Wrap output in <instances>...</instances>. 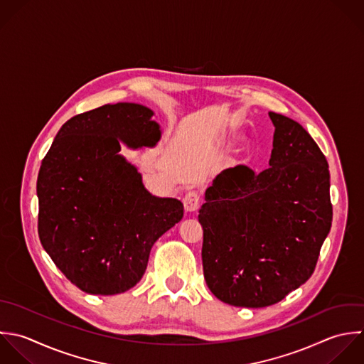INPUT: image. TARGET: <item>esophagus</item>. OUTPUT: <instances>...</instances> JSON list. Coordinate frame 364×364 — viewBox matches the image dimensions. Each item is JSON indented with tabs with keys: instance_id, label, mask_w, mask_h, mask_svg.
<instances>
[{
	"instance_id": "1",
	"label": "esophagus",
	"mask_w": 364,
	"mask_h": 364,
	"mask_svg": "<svg viewBox=\"0 0 364 364\" xmlns=\"http://www.w3.org/2000/svg\"><path fill=\"white\" fill-rule=\"evenodd\" d=\"M183 204H184V208L186 211L188 213H193V211H197L198 207H200V196L197 191H188L184 198H183Z\"/></svg>"
}]
</instances>
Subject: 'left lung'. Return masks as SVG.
<instances>
[{"mask_svg":"<svg viewBox=\"0 0 364 364\" xmlns=\"http://www.w3.org/2000/svg\"><path fill=\"white\" fill-rule=\"evenodd\" d=\"M269 117V168L224 170L205 190L198 214L205 282L232 306L265 308L304 285L332 227L323 153L298 122L274 112Z\"/></svg>","mask_w":364,"mask_h":364,"instance_id":"1","label":"left lung"}]
</instances>
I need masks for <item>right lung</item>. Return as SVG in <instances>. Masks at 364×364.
Wrapping results in <instances>:
<instances>
[{
    "label": "right lung",
    "instance_id": "1",
    "mask_svg": "<svg viewBox=\"0 0 364 364\" xmlns=\"http://www.w3.org/2000/svg\"><path fill=\"white\" fill-rule=\"evenodd\" d=\"M139 103L105 105L69 119L42 160L36 194L43 250L79 289L117 295L144 275L154 242L184 214L149 193L122 154L154 147L161 129Z\"/></svg>",
    "mask_w": 364,
    "mask_h": 364
}]
</instances>
